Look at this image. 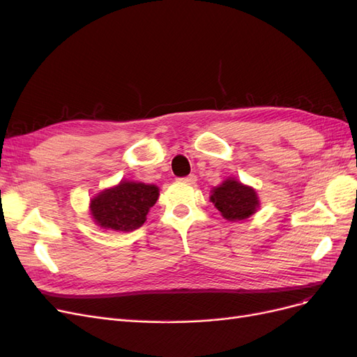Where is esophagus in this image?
I'll return each instance as SVG.
<instances>
[{"label":"esophagus","mask_w":357,"mask_h":357,"mask_svg":"<svg viewBox=\"0 0 357 357\" xmlns=\"http://www.w3.org/2000/svg\"><path fill=\"white\" fill-rule=\"evenodd\" d=\"M180 180L185 181V183H189V185H193V183L197 181V176H195V174H190V176H188V177L180 178Z\"/></svg>","instance_id":"1"}]
</instances>
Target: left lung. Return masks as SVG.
Masks as SVG:
<instances>
[{"instance_id":"obj_1","label":"left lung","mask_w":357,"mask_h":357,"mask_svg":"<svg viewBox=\"0 0 357 357\" xmlns=\"http://www.w3.org/2000/svg\"><path fill=\"white\" fill-rule=\"evenodd\" d=\"M211 201L223 218L231 222L247 219L256 211L259 205L256 192L234 178H228L219 188H215Z\"/></svg>"}]
</instances>
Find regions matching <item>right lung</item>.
<instances>
[{
    "label": "right lung",
    "mask_w": 357,
    "mask_h": 357,
    "mask_svg": "<svg viewBox=\"0 0 357 357\" xmlns=\"http://www.w3.org/2000/svg\"><path fill=\"white\" fill-rule=\"evenodd\" d=\"M159 197V189L146 183L121 181L91 202L95 222L101 228L129 232L146 222V215Z\"/></svg>",
    "instance_id": "obj_1"
}]
</instances>
